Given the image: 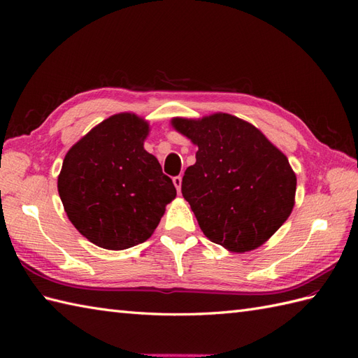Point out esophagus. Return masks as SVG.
I'll use <instances>...</instances> for the list:
<instances>
[{
    "label": "esophagus",
    "instance_id": "obj_1",
    "mask_svg": "<svg viewBox=\"0 0 358 358\" xmlns=\"http://www.w3.org/2000/svg\"><path fill=\"white\" fill-rule=\"evenodd\" d=\"M173 183H175V187H176L178 192L180 194V187H182V178H180V176H176V178H173Z\"/></svg>",
    "mask_w": 358,
    "mask_h": 358
}]
</instances>
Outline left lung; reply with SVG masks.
<instances>
[{"label": "left lung", "instance_id": "8db88e82", "mask_svg": "<svg viewBox=\"0 0 358 358\" xmlns=\"http://www.w3.org/2000/svg\"><path fill=\"white\" fill-rule=\"evenodd\" d=\"M199 148L182 179V196L204 236L243 254L264 245L292 212L297 178L288 158L257 127L229 113L173 117Z\"/></svg>", "mask_w": 358, "mask_h": 358}]
</instances>
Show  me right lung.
Here are the masks:
<instances>
[{
  "label": "right lung",
  "instance_id": "right-lung-1",
  "mask_svg": "<svg viewBox=\"0 0 358 358\" xmlns=\"http://www.w3.org/2000/svg\"><path fill=\"white\" fill-rule=\"evenodd\" d=\"M150 127L122 112L95 125L64 158L58 192L69 220L94 245L122 251L154 234L176 188L145 149Z\"/></svg>",
  "mask_w": 358,
  "mask_h": 358
}]
</instances>
